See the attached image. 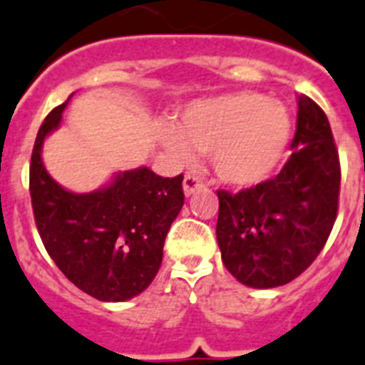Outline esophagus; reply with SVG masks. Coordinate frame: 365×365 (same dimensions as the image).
<instances>
[{
    "instance_id": "34e87169",
    "label": "esophagus",
    "mask_w": 365,
    "mask_h": 365,
    "mask_svg": "<svg viewBox=\"0 0 365 365\" xmlns=\"http://www.w3.org/2000/svg\"><path fill=\"white\" fill-rule=\"evenodd\" d=\"M202 187L200 178L192 176V174H185L183 178V192H185V197H191L192 192L198 191Z\"/></svg>"
}]
</instances>
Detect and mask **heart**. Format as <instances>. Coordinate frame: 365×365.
Returning a JSON list of instances; mask_svg holds the SVG:
<instances>
[{"label": "heart", "instance_id": "obj_1", "mask_svg": "<svg viewBox=\"0 0 365 365\" xmlns=\"http://www.w3.org/2000/svg\"><path fill=\"white\" fill-rule=\"evenodd\" d=\"M159 137L168 154L192 161L213 154L217 176L237 189L267 182L292 140V118L280 102L258 93L195 100L180 113V130L167 124Z\"/></svg>", "mask_w": 365, "mask_h": 365}]
</instances>
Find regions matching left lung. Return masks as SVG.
Returning a JSON list of instances; mask_svg holds the SVG:
<instances>
[{
  "mask_svg": "<svg viewBox=\"0 0 365 365\" xmlns=\"http://www.w3.org/2000/svg\"><path fill=\"white\" fill-rule=\"evenodd\" d=\"M292 150L267 182L235 195L217 191L222 263L249 287H278L302 274L323 250L338 215V150L327 115L304 94Z\"/></svg>",
  "mask_w": 365,
  "mask_h": 365,
  "instance_id": "1",
  "label": "left lung"
}]
</instances>
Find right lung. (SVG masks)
Masks as SVG:
<instances>
[{
  "instance_id": "add662e5",
  "label": "right lung",
  "mask_w": 365,
  "mask_h": 365,
  "mask_svg": "<svg viewBox=\"0 0 365 365\" xmlns=\"http://www.w3.org/2000/svg\"><path fill=\"white\" fill-rule=\"evenodd\" d=\"M70 100V98H68ZM68 100L42 122L29 167L33 215L46 250L64 277L103 302L143 293L163 262L167 232L183 206V176L148 167L116 173L93 192H72L42 163V145L59 128Z\"/></svg>"
}]
</instances>
